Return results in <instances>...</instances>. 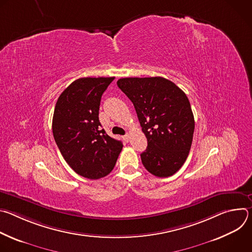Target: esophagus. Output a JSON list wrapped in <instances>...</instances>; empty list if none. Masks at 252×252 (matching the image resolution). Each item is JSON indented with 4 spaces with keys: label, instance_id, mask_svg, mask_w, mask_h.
<instances>
[{
    "label": "esophagus",
    "instance_id": "34e87169",
    "mask_svg": "<svg viewBox=\"0 0 252 252\" xmlns=\"http://www.w3.org/2000/svg\"><path fill=\"white\" fill-rule=\"evenodd\" d=\"M124 139H125L126 141H128V140H129V134L126 133V135H124Z\"/></svg>",
    "mask_w": 252,
    "mask_h": 252
}]
</instances>
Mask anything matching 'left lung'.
<instances>
[{"label": "left lung", "instance_id": "left-lung-1", "mask_svg": "<svg viewBox=\"0 0 252 252\" xmlns=\"http://www.w3.org/2000/svg\"><path fill=\"white\" fill-rule=\"evenodd\" d=\"M118 87L131 100L148 139L140 155L149 172L158 177L174 174L189 154L194 118L187 94L161 78H124Z\"/></svg>", "mask_w": 252, "mask_h": 252}]
</instances>
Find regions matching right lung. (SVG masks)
Listing matches in <instances>:
<instances>
[{
    "mask_svg": "<svg viewBox=\"0 0 252 252\" xmlns=\"http://www.w3.org/2000/svg\"><path fill=\"white\" fill-rule=\"evenodd\" d=\"M112 78H81L59 96L53 117V134L66 163L78 174L98 179L116 165L123 143L100 129L98 110Z\"/></svg>",
    "mask_w": 252,
    "mask_h": 252,
    "instance_id": "right-lung-1",
    "label": "right lung"
}]
</instances>
